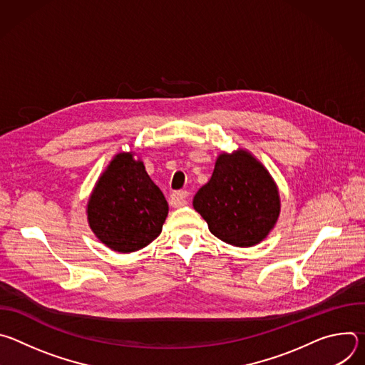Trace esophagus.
Returning <instances> with one entry per match:
<instances>
[{
  "label": "esophagus",
  "instance_id": "1",
  "mask_svg": "<svg viewBox=\"0 0 365 365\" xmlns=\"http://www.w3.org/2000/svg\"><path fill=\"white\" fill-rule=\"evenodd\" d=\"M187 196L189 192L187 190H179V192H173L170 196V202L173 206L179 207V206H185L187 203Z\"/></svg>",
  "mask_w": 365,
  "mask_h": 365
}]
</instances>
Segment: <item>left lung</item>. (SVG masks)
<instances>
[{
  "label": "left lung",
  "mask_w": 365,
  "mask_h": 365,
  "mask_svg": "<svg viewBox=\"0 0 365 365\" xmlns=\"http://www.w3.org/2000/svg\"><path fill=\"white\" fill-rule=\"evenodd\" d=\"M193 207L217 238L247 248L262 242L274 228L280 195L263 163L238 148L218 155L210 182L193 197Z\"/></svg>",
  "instance_id": "obj_1"
}]
</instances>
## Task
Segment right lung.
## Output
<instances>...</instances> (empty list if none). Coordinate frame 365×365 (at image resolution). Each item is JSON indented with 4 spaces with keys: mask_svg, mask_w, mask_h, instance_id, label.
Segmentation results:
<instances>
[{
    "mask_svg": "<svg viewBox=\"0 0 365 365\" xmlns=\"http://www.w3.org/2000/svg\"><path fill=\"white\" fill-rule=\"evenodd\" d=\"M168 214L163 192L133 151L114 155L98 178L86 205L88 224L96 238L113 251L125 254L158 238Z\"/></svg>",
    "mask_w": 365,
    "mask_h": 365,
    "instance_id": "add662e5",
    "label": "right lung"
}]
</instances>
